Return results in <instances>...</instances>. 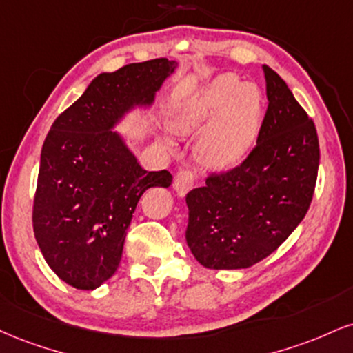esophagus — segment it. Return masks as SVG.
Instances as JSON below:
<instances>
[{"instance_id": "1", "label": "esophagus", "mask_w": 353, "mask_h": 353, "mask_svg": "<svg viewBox=\"0 0 353 353\" xmlns=\"http://www.w3.org/2000/svg\"><path fill=\"white\" fill-rule=\"evenodd\" d=\"M172 188H174V190H176V194L179 195V197H184V195L194 188L192 172H189V171H179V172H177V176L174 177Z\"/></svg>"}]
</instances>
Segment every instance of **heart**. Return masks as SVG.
<instances>
[{
  "label": "heart",
  "instance_id": "obj_1",
  "mask_svg": "<svg viewBox=\"0 0 353 353\" xmlns=\"http://www.w3.org/2000/svg\"><path fill=\"white\" fill-rule=\"evenodd\" d=\"M263 93L258 85L240 82L233 74L215 77L172 112L171 126L177 134L194 136L195 159L212 172H227L243 163L253 150L263 123ZM164 143L174 148L165 136Z\"/></svg>",
  "mask_w": 353,
  "mask_h": 353
}]
</instances>
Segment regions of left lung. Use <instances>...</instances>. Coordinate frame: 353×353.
<instances>
[{
    "mask_svg": "<svg viewBox=\"0 0 353 353\" xmlns=\"http://www.w3.org/2000/svg\"><path fill=\"white\" fill-rule=\"evenodd\" d=\"M268 110L254 150L239 168L210 176L185 197V241L210 270L261 261L303 222L319 169L316 126L286 82L268 65Z\"/></svg>",
    "mask_w": 353,
    "mask_h": 353,
    "instance_id": "1",
    "label": "left lung"
}]
</instances>
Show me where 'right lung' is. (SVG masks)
I'll use <instances>...</instances> for the list:
<instances>
[{
    "label": "right lung",
    "mask_w": 353,
    "mask_h": 353,
    "mask_svg": "<svg viewBox=\"0 0 353 353\" xmlns=\"http://www.w3.org/2000/svg\"><path fill=\"white\" fill-rule=\"evenodd\" d=\"M176 69L163 57L97 75L46 136L34 236L49 268L72 288L97 290L112 278L139 197L171 185L168 171L141 168L114 128L136 110L148 112Z\"/></svg>",
    "instance_id": "right-lung-1"
}]
</instances>
